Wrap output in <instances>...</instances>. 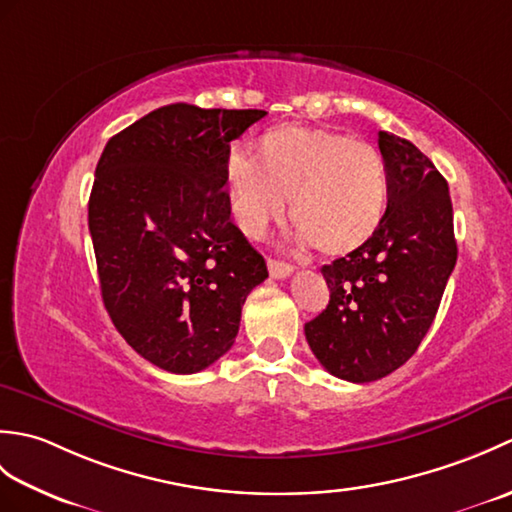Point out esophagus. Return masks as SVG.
Wrapping results in <instances>:
<instances>
[{
  "label": "esophagus",
  "mask_w": 512,
  "mask_h": 512,
  "mask_svg": "<svg viewBox=\"0 0 512 512\" xmlns=\"http://www.w3.org/2000/svg\"><path fill=\"white\" fill-rule=\"evenodd\" d=\"M268 273L275 279H286L292 275V266L286 262H279V259H268Z\"/></svg>",
  "instance_id": "1"
}]
</instances>
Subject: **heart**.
I'll return each mask as SVG.
<instances>
[{"mask_svg": "<svg viewBox=\"0 0 512 512\" xmlns=\"http://www.w3.org/2000/svg\"><path fill=\"white\" fill-rule=\"evenodd\" d=\"M226 184L242 231L262 235L284 215L290 198L299 242L317 244L328 255L367 242L387 204V173L378 151L332 129H270L259 138L255 160L237 151L226 160Z\"/></svg>", "mask_w": 512, "mask_h": 512, "instance_id": "obj_1", "label": "heart"}]
</instances>
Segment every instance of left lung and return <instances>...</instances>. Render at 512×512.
<instances>
[{
	"instance_id": "8db88e82",
	"label": "left lung",
	"mask_w": 512,
	"mask_h": 512,
	"mask_svg": "<svg viewBox=\"0 0 512 512\" xmlns=\"http://www.w3.org/2000/svg\"><path fill=\"white\" fill-rule=\"evenodd\" d=\"M387 211L372 237L323 266L330 303L306 323L319 363L372 383L405 365L429 332L458 259L449 184L409 140L380 132Z\"/></svg>"
}]
</instances>
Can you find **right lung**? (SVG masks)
Here are the masks:
<instances>
[{"label": "right lung", "mask_w": 512, "mask_h": 512, "mask_svg": "<svg viewBox=\"0 0 512 512\" xmlns=\"http://www.w3.org/2000/svg\"><path fill=\"white\" fill-rule=\"evenodd\" d=\"M264 110L158 107L112 136L94 173L88 224L105 310L149 363L195 374L235 343L264 257L231 220V140Z\"/></svg>", "instance_id": "right-lung-1"}]
</instances>
